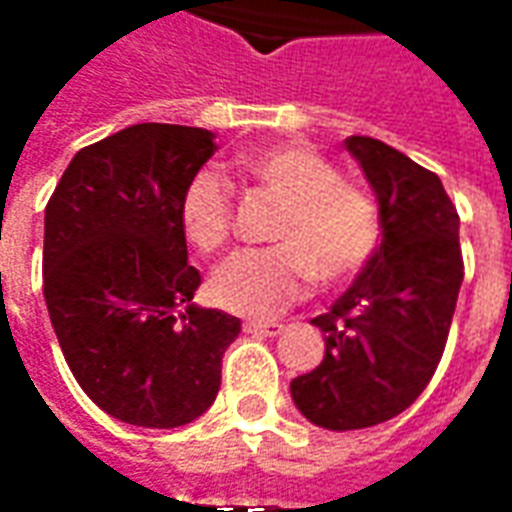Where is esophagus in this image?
Here are the masks:
<instances>
[{
  "label": "esophagus",
  "instance_id": "esophagus-1",
  "mask_svg": "<svg viewBox=\"0 0 512 512\" xmlns=\"http://www.w3.org/2000/svg\"><path fill=\"white\" fill-rule=\"evenodd\" d=\"M282 323H274V321H249L244 323V332L246 334H260V337H277L282 334Z\"/></svg>",
  "mask_w": 512,
  "mask_h": 512
}]
</instances>
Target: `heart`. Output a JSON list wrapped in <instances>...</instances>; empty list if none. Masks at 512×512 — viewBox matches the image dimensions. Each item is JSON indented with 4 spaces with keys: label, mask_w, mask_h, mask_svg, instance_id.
I'll return each instance as SVG.
<instances>
[{
    "label": "heart",
    "mask_w": 512,
    "mask_h": 512,
    "mask_svg": "<svg viewBox=\"0 0 512 512\" xmlns=\"http://www.w3.org/2000/svg\"><path fill=\"white\" fill-rule=\"evenodd\" d=\"M238 169L285 202L271 249H246L213 271L211 299L227 312L268 318L310 290L356 277L376 255L381 219L370 194L343 183L332 161L304 145H271L238 158ZM183 233L200 252H216L233 230V191L211 169L180 197Z\"/></svg>",
    "instance_id": "1"
}]
</instances>
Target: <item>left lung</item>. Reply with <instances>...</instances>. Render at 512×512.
<instances>
[{
    "label": "left lung",
    "mask_w": 512,
    "mask_h": 512,
    "mask_svg": "<svg viewBox=\"0 0 512 512\" xmlns=\"http://www.w3.org/2000/svg\"><path fill=\"white\" fill-rule=\"evenodd\" d=\"M345 147L376 191L381 244L332 310L312 318L323 362L290 381L296 408L326 430L373 428L422 395L463 282L461 219L439 175L373 136H348Z\"/></svg>",
    "instance_id": "8db88e82"
}]
</instances>
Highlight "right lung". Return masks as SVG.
Returning <instances> with one entry per match:
<instances>
[{"instance_id":"right-lung-1","label":"right lung","mask_w":512,"mask_h":512,"mask_svg":"<svg viewBox=\"0 0 512 512\" xmlns=\"http://www.w3.org/2000/svg\"><path fill=\"white\" fill-rule=\"evenodd\" d=\"M205 128L139 123L82 147L46 205L43 296L84 395L120 422L180 428L222 384L241 321L191 304L180 197L213 156Z\"/></svg>"}]
</instances>
